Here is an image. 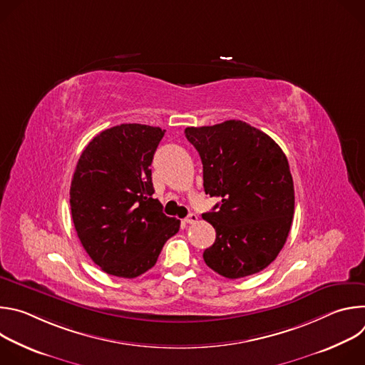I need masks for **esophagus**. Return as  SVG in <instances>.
Returning <instances> with one entry per match:
<instances>
[{
  "instance_id": "esophagus-1",
  "label": "esophagus",
  "mask_w": 365,
  "mask_h": 365,
  "mask_svg": "<svg viewBox=\"0 0 365 365\" xmlns=\"http://www.w3.org/2000/svg\"><path fill=\"white\" fill-rule=\"evenodd\" d=\"M197 221V215L196 214H189L186 218H185V222L186 224H195Z\"/></svg>"
}]
</instances>
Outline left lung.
<instances>
[{
  "instance_id": "left-lung-1",
  "label": "left lung",
  "mask_w": 365,
  "mask_h": 365,
  "mask_svg": "<svg viewBox=\"0 0 365 365\" xmlns=\"http://www.w3.org/2000/svg\"><path fill=\"white\" fill-rule=\"evenodd\" d=\"M186 138L203 165V189L221 197L202 218L215 242L203 251L206 266L227 279L255 274L274 262L294 214L289 162L266 133L240 120L187 127Z\"/></svg>"
}]
</instances>
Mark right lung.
I'll use <instances>...</instances> for the list:
<instances>
[{
	"mask_svg": "<svg viewBox=\"0 0 365 365\" xmlns=\"http://www.w3.org/2000/svg\"><path fill=\"white\" fill-rule=\"evenodd\" d=\"M165 130L121 124L93 137L71 183L75 230L103 272L134 279L150 270L180 221L153 199L151 162Z\"/></svg>",
	"mask_w": 365,
	"mask_h": 365,
	"instance_id": "obj_1",
	"label": "right lung"
}]
</instances>
